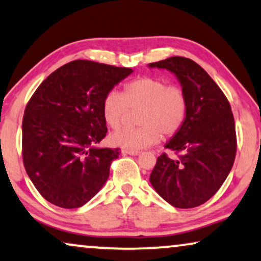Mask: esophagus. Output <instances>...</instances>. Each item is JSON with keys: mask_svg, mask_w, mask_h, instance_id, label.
Returning <instances> with one entry per match:
<instances>
[{"mask_svg": "<svg viewBox=\"0 0 261 261\" xmlns=\"http://www.w3.org/2000/svg\"><path fill=\"white\" fill-rule=\"evenodd\" d=\"M122 153H127V155H132V156H136L139 153V151L136 150H128V149H122Z\"/></svg>", "mask_w": 261, "mask_h": 261, "instance_id": "1", "label": "esophagus"}]
</instances>
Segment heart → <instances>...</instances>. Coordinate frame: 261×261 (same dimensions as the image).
Returning a JSON list of instances; mask_svg holds the SVG:
<instances>
[{"instance_id": "obj_1", "label": "heart", "mask_w": 261, "mask_h": 261, "mask_svg": "<svg viewBox=\"0 0 261 261\" xmlns=\"http://www.w3.org/2000/svg\"><path fill=\"white\" fill-rule=\"evenodd\" d=\"M129 111H139V127L120 129L111 134L115 145L128 150L146 149L162 138L181 129L189 112L188 95L179 86L168 85L155 76H140L125 83L122 94L111 91L101 102V115L112 129L120 128Z\"/></svg>"}]
</instances>
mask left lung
Listing matches in <instances>:
<instances>
[{"instance_id": "1", "label": "left lung", "mask_w": 261, "mask_h": 261, "mask_svg": "<svg viewBox=\"0 0 261 261\" xmlns=\"http://www.w3.org/2000/svg\"><path fill=\"white\" fill-rule=\"evenodd\" d=\"M150 67L175 73L189 100L184 125L165 146L176 157L163 152L150 182L174 207H197L217 194L233 166L237 138L230 102L212 77L189 58L172 57Z\"/></svg>"}]
</instances>
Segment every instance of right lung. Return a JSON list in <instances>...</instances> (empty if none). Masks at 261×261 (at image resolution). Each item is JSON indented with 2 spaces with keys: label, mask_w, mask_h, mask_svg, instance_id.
Here are the masks:
<instances>
[{
  "label": "right lung",
  "mask_w": 261,
  "mask_h": 261,
  "mask_svg": "<svg viewBox=\"0 0 261 261\" xmlns=\"http://www.w3.org/2000/svg\"><path fill=\"white\" fill-rule=\"evenodd\" d=\"M133 70L73 60L38 86L22 117V162L42 197L79 208L102 188L120 149H99L106 136L104 96Z\"/></svg>",
  "instance_id": "add662e5"
}]
</instances>
